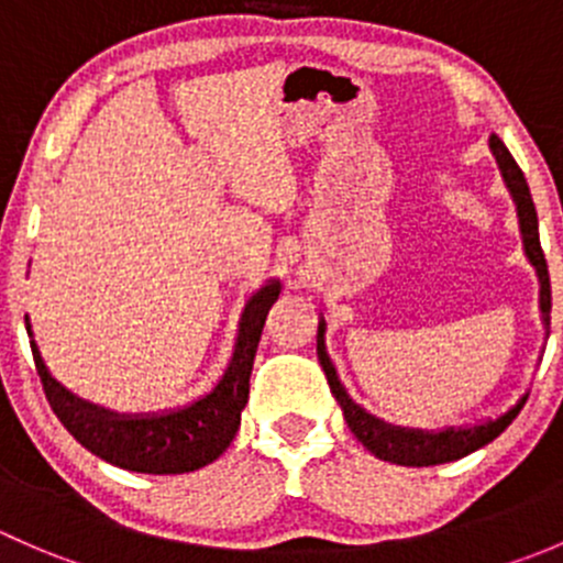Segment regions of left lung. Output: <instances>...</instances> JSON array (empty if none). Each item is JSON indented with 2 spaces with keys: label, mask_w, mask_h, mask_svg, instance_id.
Here are the masks:
<instances>
[{
  "label": "left lung",
  "mask_w": 563,
  "mask_h": 563,
  "mask_svg": "<svg viewBox=\"0 0 563 563\" xmlns=\"http://www.w3.org/2000/svg\"><path fill=\"white\" fill-rule=\"evenodd\" d=\"M490 150L496 155L498 168H501L504 181H507L509 192L515 198V207H518L520 218V234H523V247L528 261L533 264L539 275V310H542L544 327L550 329V275H548V261H544L542 245H539V220H537V207L531 201V190H528V181L520 166L515 163V157L509 155V150L504 146V141L498 135H490ZM323 318L318 321V362H321L323 373H327L329 389H332L334 400L343 408V417L349 422L351 433L362 441L365 450H371L373 455L387 460V463L397 465H439V463H452L471 452H476L479 446L490 444L493 439L504 433V430L512 424V419L518 417L520 408H523L526 397H520L507 413H501L498 419H487V422L474 424V428H446L433 433V430H411V428H395V424L382 422V419L371 417L365 408L356 406L349 397V391L340 384L334 365L329 362L327 349H323ZM550 334V332H548Z\"/></svg>",
  "instance_id": "1"
}]
</instances>
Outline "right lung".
I'll return each instance as SVG.
<instances>
[{
  "instance_id": "add662e5",
  "label": "right lung",
  "mask_w": 563,
  "mask_h": 563,
  "mask_svg": "<svg viewBox=\"0 0 563 563\" xmlns=\"http://www.w3.org/2000/svg\"><path fill=\"white\" fill-rule=\"evenodd\" d=\"M277 294H280V280H269L247 299L229 371L207 397L179 411L124 417L92 406L48 376L43 356L32 340V356L45 397L67 433L106 463L139 474H187L201 468L223 455L240 430L242 408L250 395L255 349ZM26 332L32 334V329L26 327Z\"/></svg>"
}]
</instances>
